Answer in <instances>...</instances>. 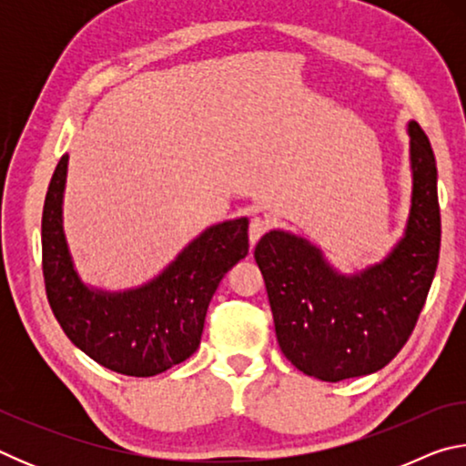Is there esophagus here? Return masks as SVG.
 <instances>
[{"instance_id": "34e87169", "label": "esophagus", "mask_w": 466, "mask_h": 466, "mask_svg": "<svg viewBox=\"0 0 466 466\" xmlns=\"http://www.w3.org/2000/svg\"><path fill=\"white\" fill-rule=\"evenodd\" d=\"M269 230V222L265 218H252L250 226H248V238H250V247H255L258 238Z\"/></svg>"}]
</instances>
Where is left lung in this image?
Instances as JSON below:
<instances>
[{
  "instance_id": "1",
  "label": "left lung",
  "mask_w": 466,
  "mask_h": 466,
  "mask_svg": "<svg viewBox=\"0 0 466 466\" xmlns=\"http://www.w3.org/2000/svg\"><path fill=\"white\" fill-rule=\"evenodd\" d=\"M409 136L411 211L403 240L382 263L345 278L294 234L273 230L257 244L275 335L299 372L327 382L372 374L413 333L436 275L441 224L430 139L415 121Z\"/></svg>"
}]
</instances>
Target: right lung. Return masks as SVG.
<instances>
[{
	"label": "right lung",
	"mask_w": 466,
	"mask_h": 466,
	"mask_svg": "<svg viewBox=\"0 0 466 466\" xmlns=\"http://www.w3.org/2000/svg\"><path fill=\"white\" fill-rule=\"evenodd\" d=\"M67 156L53 172L43 208V278L55 319L100 366L146 378L197 351L211 296L248 255V219L211 226L146 286L110 294L86 288L74 269L61 222Z\"/></svg>",
	"instance_id": "add662e5"
}]
</instances>
